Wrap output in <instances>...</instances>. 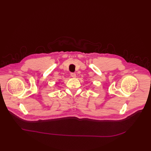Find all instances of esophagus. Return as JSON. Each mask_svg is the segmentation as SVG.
Listing matches in <instances>:
<instances>
[{
    "instance_id": "obj_1",
    "label": "esophagus",
    "mask_w": 151,
    "mask_h": 151,
    "mask_svg": "<svg viewBox=\"0 0 151 151\" xmlns=\"http://www.w3.org/2000/svg\"><path fill=\"white\" fill-rule=\"evenodd\" d=\"M76 73H71V76L72 78H76Z\"/></svg>"
}]
</instances>
